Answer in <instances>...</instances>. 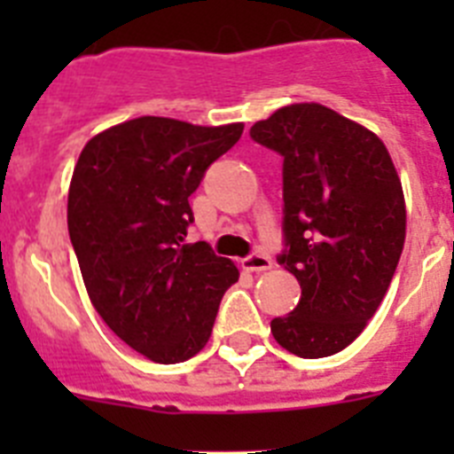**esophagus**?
Wrapping results in <instances>:
<instances>
[{
    "label": "esophagus",
    "instance_id": "34e87169",
    "mask_svg": "<svg viewBox=\"0 0 454 454\" xmlns=\"http://www.w3.org/2000/svg\"><path fill=\"white\" fill-rule=\"evenodd\" d=\"M240 266H243V270L247 272H262V270H268V268H272V262L270 256L263 254V252H252V254H247L243 262H240Z\"/></svg>",
    "mask_w": 454,
    "mask_h": 454
}]
</instances>
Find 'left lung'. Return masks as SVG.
<instances>
[{"label": "left lung", "mask_w": 454, "mask_h": 454, "mask_svg": "<svg viewBox=\"0 0 454 454\" xmlns=\"http://www.w3.org/2000/svg\"><path fill=\"white\" fill-rule=\"evenodd\" d=\"M254 143L282 156L284 250L298 307L272 318L282 348L330 356L362 334L382 302L404 246V198L372 131L320 104H291L256 122Z\"/></svg>", "instance_id": "1"}]
</instances>
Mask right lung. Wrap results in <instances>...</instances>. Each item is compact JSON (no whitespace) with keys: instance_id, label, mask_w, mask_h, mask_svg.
I'll return each instance as SVG.
<instances>
[{"instance_id":"1","label":"right lung","mask_w":454,"mask_h":454,"mask_svg":"<svg viewBox=\"0 0 454 454\" xmlns=\"http://www.w3.org/2000/svg\"><path fill=\"white\" fill-rule=\"evenodd\" d=\"M243 124L195 127L136 118L90 138L67 192V231L104 323L156 364L207 346L239 268L208 243H186L188 198Z\"/></svg>"}]
</instances>
